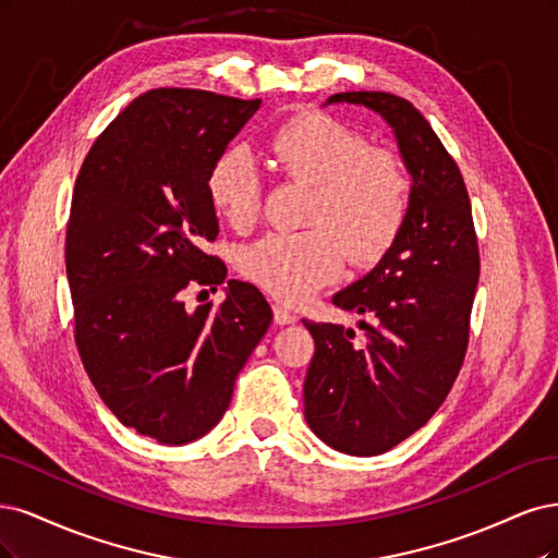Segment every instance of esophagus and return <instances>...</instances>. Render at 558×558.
<instances>
[{"mask_svg":"<svg viewBox=\"0 0 558 558\" xmlns=\"http://www.w3.org/2000/svg\"><path fill=\"white\" fill-rule=\"evenodd\" d=\"M274 319H276V325L284 327V325H294L296 315H294L290 308H284L282 303H276V305H274Z\"/></svg>","mask_w":558,"mask_h":558,"instance_id":"obj_1","label":"esophagus"}]
</instances>
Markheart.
I'll use <instances>...</instances> for the list:
<instances>
[{
    "label": "heart",
    "instance_id": "b5f03b06",
    "mask_svg": "<svg viewBox=\"0 0 558 558\" xmlns=\"http://www.w3.org/2000/svg\"><path fill=\"white\" fill-rule=\"evenodd\" d=\"M278 169L290 181L313 185L303 233H268L239 250V271L264 292L301 303L354 264L380 259L405 222L410 181L401 161L340 120L303 113L271 138ZM208 202L233 229L253 227L262 213L264 183L245 148L222 153L206 178ZM328 229L325 230L324 227Z\"/></svg>",
    "mask_w": 558,
    "mask_h": 558
}]
</instances>
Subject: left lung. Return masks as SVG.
<instances>
[{
	"label": "left lung",
	"instance_id": "1",
	"mask_svg": "<svg viewBox=\"0 0 558 558\" xmlns=\"http://www.w3.org/2000/svg\"><path fill=\"white\" fill-rule=\"evenodd\" d=\"M329 104L380 116L412 181L399 236L331 299L373 319H359L364 343H354V329L303 319L315 338L305 422L338 452L375 457L422 428L452 389L469 348L480 253L461 171L415 106L387 93H340Z\"/></svg>",
	"mask_w": 558,
	"mask_h": 558
}]
</instances>
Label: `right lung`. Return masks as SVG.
<instances>
[{"instance_id":"obj_1","label":"right lung","mask_w":558,"mask_h":558,"mask_svg":"<svg viewBox=\"0 0 558 558\" xmlns=\"http://www.w3.org/2000/svg\"><path fill=\"white\" fill-rule=\"evenodd\" d=\"M262 106L206 89L136 97L89 148L66 227L76 345L101 401L161 445L206 436L274 319L255 284L227 280L225 301L185 308L194 284H222L204 253L218 236L206 178Z\"/></svg>"}]
</instances>
